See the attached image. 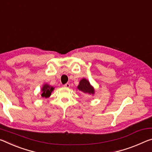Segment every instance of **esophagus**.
Masks as SVG:
<instances>
[{"mask_svg": "<svg viewBox=\"0 0 152 152\" xmlns=\"http://www.w3.org/2000/svg\"><path fill=\"white\" fill-rule=\"evenodd\" d=\"M69 86H70V85H69V83H66V84H65V85H64V87H66V88H69Z\"/></svg>", "mask_w": 152, "mask_h": 152, "instance_id": "esophagus-1", "label": "esophagus"}]
</instances>
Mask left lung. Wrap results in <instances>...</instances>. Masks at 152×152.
Returning <instances> with one entry per match:
<instances>
[{
	"label": "left lung",
	"instance_id": "1",
	"mask_svg": "<svg viewBox=\"0 0 152 152\" xmlns=\"http://www.w3.org/2000/svg\"><path fill=\"white\" fill-rule=\"evenodd\" d=\"M78 88L82 92L88 94H94V88L91 86L89 82L86 80V79L83 78L82 79L80 82V84L78 86Z\"/></svg>",
	"mask_w": 152,
	"mask_h": 152
}]
</instances>
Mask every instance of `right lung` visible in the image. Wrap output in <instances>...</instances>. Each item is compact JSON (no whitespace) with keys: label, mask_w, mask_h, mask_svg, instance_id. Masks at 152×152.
<instances>
[{"label":"right lung","mask_w":152,"mask_h":152,"mask_svg":"<svg viewBox=\"0 0 152 152\" xmlns=\"http://www.w3.org/2000/svg\"><path fill=\"white\" fill-rule=\"evenodd\" d=\"M53 89L54 88L53 87V86H50L48 85H45L42 88V93L41 96L42 97H45V98L50 97V95H51V93L52 91H53Z\"/></svg>","instance_id":"right-lung-1"}]
</instances>
